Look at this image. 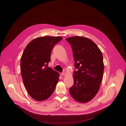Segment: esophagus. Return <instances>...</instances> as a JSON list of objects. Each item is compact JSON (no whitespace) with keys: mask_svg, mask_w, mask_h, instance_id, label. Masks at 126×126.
Returning a JSON list of instances; mask_svg holds the SVG:
<instances>
[{"mask_svg":"<svg viewBox=\"0 0 126 126\" xmlns=\"http://www.w3.org/2000/svg\"><path fill=\"white\" fill-rule=\"evenodd\" d=\"M60 74H61V76H65V75H66V74H65V72H62V73H61Z\"/></svg>","mask_w":126,"mask_h":126,"instance_id":"esophagus-1","label":"esophagus"}]
</instances>
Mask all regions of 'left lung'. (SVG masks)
Wrapping results in <instances>:
<instances>
[{
	"mask_svg": "<svg viewBox=\"0 0 126 126\" xmlns=\"http://www.w3.org/2000/svg\"><path fill=\"white\" fill-rule=\"evenodd\" d=\"M73 50L75 67L74 84L69 89L71 96L79 103H85L97 94L102 82L104 64L102 52L91 40L82 36L66 39Z\"/></svg>",
	"mask_w": 126,
	"mask_h": 126,
	"instance_id": "8db88e82",
	"label": "left lung"
}]
</instances>
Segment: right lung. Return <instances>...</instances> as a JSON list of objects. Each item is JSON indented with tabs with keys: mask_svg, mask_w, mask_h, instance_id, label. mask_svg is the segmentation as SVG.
<instances>
[{
	"mask_svg": "<svg viewBox=\"0 0 126 126\" xmlns=\"http://www.w3.org/2000/svg\"><path fill=\"white\" fill-rule=\"evenodd\" d=\"M62 37L43 36L35 38L25 47L20 61L23 82L28 94L33 99L44 101L53 94L59 74L48 67L51 52Z\"/></svg>",
	"mask_w": 126,
	"mask_h": 126,
	"instance_id": "add662e5",
	"label": "right lung"
}]
</instances>
